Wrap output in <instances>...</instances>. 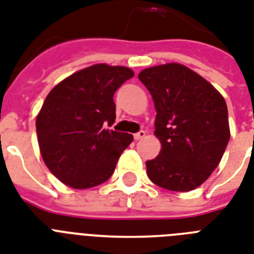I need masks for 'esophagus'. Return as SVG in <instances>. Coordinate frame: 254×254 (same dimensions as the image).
Segmentation results:
<instances>
[{"label": "esophagus", "mask_w": 254, "mask_h": 254, "mask_svg": "<svg viewBox=\"0 0 254 254\" xmlns=\"http://www.w3.org/2000/svg\"><path fill=\"white\" fill-rule=\"evenodd\" d=\"M145 135H146V131H145V130H139L138 133H135V134H134V139H137V141H138V139L143 138Z\"/></svg>", "instance_id": "obj_1"}]
</instances>
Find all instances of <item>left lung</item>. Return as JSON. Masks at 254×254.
I'll return each mask as SVG.
<instances>
[{"instance_id":"obj_1","label":"left lung","mask_w":254,"mask_h":254,"mask_svg":"<svg viewBox=\"0 0 254 254\" xmlns=\"http://www.w3.org/2000/svg\"><path fill=\"white\" fill-rule=\"evenodd\" d=\"M157 111L154 134L162 143L158 157L146 161L154 185L186 192L216 169L229 141L224 97L192 69L178 63L141 71Z\"/></svg>"}]
</instances>
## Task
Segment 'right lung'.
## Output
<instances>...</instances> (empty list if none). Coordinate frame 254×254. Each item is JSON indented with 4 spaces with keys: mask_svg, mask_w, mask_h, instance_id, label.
<instances>
[{
    "mask_svg": "<svg viewBox=\"0 0 254 254\" xmlns=\"http://www.w3.org/2000/svg\"><path fill=\"white\" fill-rule=\"evenodd\" d=\"M134 72L95 64L51 89L37 117L38 143L46 166L65 186L84 190L108 181L133 135L115 124L113 95Z\"/></svg>",
    "mask_w": 254,
    "mask_h": 254,
    "instance_id": "obj_1",
    "label": "right lung"
}]
</instances>
